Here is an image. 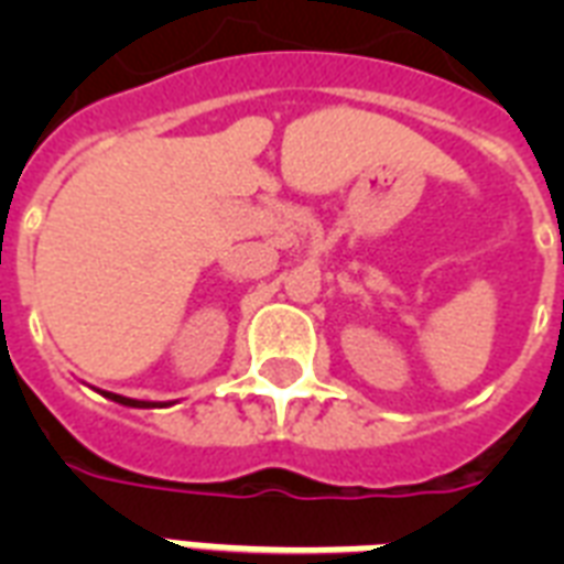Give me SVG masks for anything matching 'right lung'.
Returning <instances> with one entry per match:
<instances>
[{"mask_svg":"<svg viewBox=\"0 0 564 564\" xmlns=\"http://www.w3.org/2000/svg\"><path fill=\"white\" fill-rule=\"evenodd\" d=\"M105 398L110 401L122 403V406H137V410H149V406H170V403H161V401H137V398H126V394H117V392H101Z\"/></svg>","mask_w":564,"mask_h":564,"instance_id":"obj_1","label":"right lung"}]
</instances>
